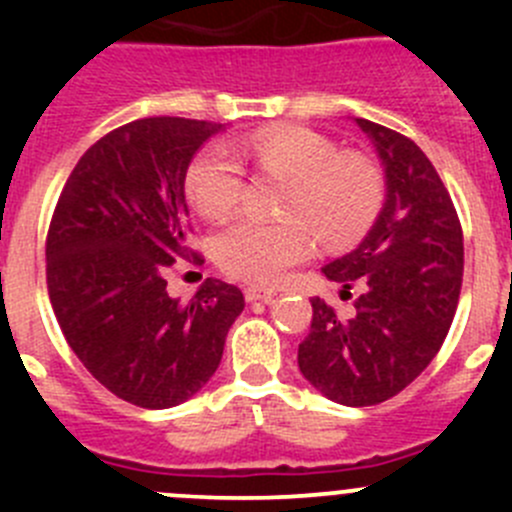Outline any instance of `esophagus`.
<instances>
[{
  "label": "esophagus",
  "instance_id": "obj_1",
  "mask_svg": "<svg viewBox=\"0 0 512 512\" xmlns=\"http://www.w3.org/2000/svg\"><path fill=\"white\" fill-rule=\"evenodd\" d=\"M247 302H272L275 299V292L272 289H260V287H247L245 289Z\"/></svg>",
  "mask_w": 512,
  "mask_h": 512
}]
</instances>
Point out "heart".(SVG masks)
<instances>
[{
	"label": "heart",
	"mask_w": 512,
	"mask_h": 512,
	"mask_svg": "<svg viewBox=\"0 0 512 512\" xmlns=\"http://www.w3.org/2000/svg\"><path fill=\"white\" fill-rule=\"evenodd\" d=\"M247 156L265 173L289 180L285 223L230 220L213 240L220 270L252 285H275L287 267L312 250V230L342 242L371 223L381 203V178L359 156H342L337 143L312 128H275L252 138ZM245 170L225 143L203 148L188 165L185 190L205 218H223L242 198ZM299 217L308 220L306 224Z\"/></svg>",
	"instance_id": "heart-1"
}]
</instances>
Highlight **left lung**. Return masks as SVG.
<instances>
[{
    "mask_svg": "<svg viewBox=\"0 0 512 512\" xmlns=\"http://www.w3.org/2000/svg\"><path fill=\"white\" fill-rule=\"evenodd\" d=\"M386 175V200L356 250L324 267L354 299L339 319L312 299V329L299 344L304 379L344 406H374L404 391L441 349L463 282V230L446 185L411 138L356 118Z\"/></svg>",
    "mask_w": 512,
    "mask_h": 512,
    "instance_id": "1",
    "label": "left lung"
}]
</instances>
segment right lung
Listing matches in <instances>:
<instances>
[{
    "label": "right lung",
    "mask_w": 512,
    "mask_h": 512,
    "mask_svg": "<svg viewBox=\"0 0 512 512\" xmlns=\"http://www.w3.org/2000/svg\"><path fill=\"white\" fill-rule=\"evenodd\" d=\"M220 128L153 116L106 133L71 170L51 215L46 287L61 332L98 384L141 409L198 394L245 307L240 289L210 277L190 302L165 292L168 267L195 257L185 173Z\"/></svg>",
    "instance_id": "obj_1"
}]
</instances>
